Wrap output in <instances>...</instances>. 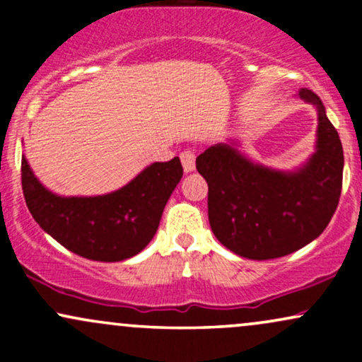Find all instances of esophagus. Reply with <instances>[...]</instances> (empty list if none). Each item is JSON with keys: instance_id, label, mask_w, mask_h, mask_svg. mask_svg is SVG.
Masks as SVG:
<instances>
[{"instance_id": "1", "label": "esophagus", "mask_w": 362, "mask_h": 362, "mask_svg": "<svg viewBox=\"0 0 362 362\" xmlns=\"http://www.w3.org/2000/svg\"><path fill=\"white\" fill-rule=\"evenodd\" d=\"M180 161L182 167H184L185 173H190L195 170V153L192 149H185V151L180 153Z\"/></svg>"}]
</instances>
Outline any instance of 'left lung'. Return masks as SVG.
I'll use <instances>...</instances> for the list:
<instances>
[{
	"label": "left lung",
	"mask_w": 362,
	"mask_h": 362,
	"mask_svg": "<svg viewBox=\"0 0 362 362\" xmlns=\"http://www.w3.org/2000/svg\"><path fill=\"white\" fill-rule=\"evenodd\" d=\"M298 97L317 107L315 153L293 172L253 163L235 141L207 148L195 167L206 178L211 230L228 250L252 260L289 255L323 233L342 190L344 151L339 132L317 93Z\"/></svg>",
	"instance_id": "left-lung-1"
}]
</instances>
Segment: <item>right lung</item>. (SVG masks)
I'll return each mask as SVG.
<instances>
[{"instance_id":"obj_1","label":"right lung","mask_w":362,"mask_h":362,"mask_svg":"<svg viewBox=\"0 0 362 362\" xmlns=\"http://www.w3.org/2000/svg\"><path fill=\"white\" fill-rule=\"evenodd\" d=\"M182 173L175 156L149 165L110 194L64 197L45 189L22 156L25 202L37 224L64 248L98 262L131 259L151 242Z\"/></svg>"}]
</instances>
